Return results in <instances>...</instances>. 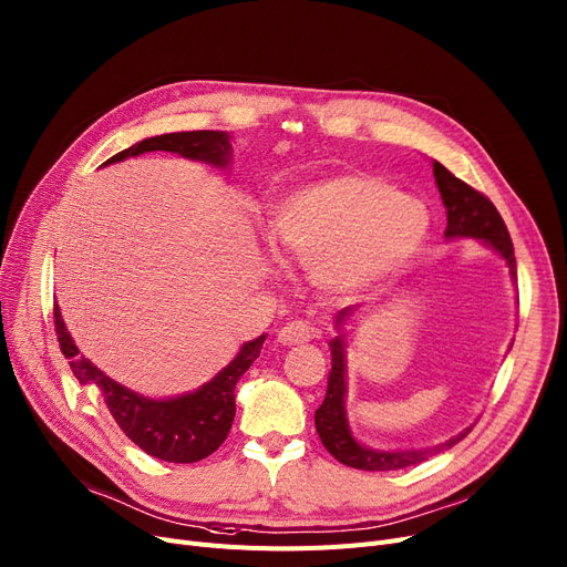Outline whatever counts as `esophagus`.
<instances>
[{
    "label": "esophagus",
    "mask_w": 567,
    "mask_h": 567,
    "mask_svg": "<svg viewBox=\"0 0 567 567\" xmlns=\"http://www.w3.org/2000/svg\"><path fill=\"white\" fill-rule=\"evenodd\" d=\"M317 336L315 327H310L308 322H301V319H297V322H289L285 324L280 331H278V340L282 344H301V342H308Z\"/></svg>",
    "instance_id": "1"
}]
</instances>
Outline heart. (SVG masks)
<instances>
[{
	"label": "heart",
	"instance_id": "1",
	"mask_svg": "<svg viewBox=\"0 0 567 567\" xmlns=\"http://www.w3.org/2000/svg\"><path fill=\"white\" fill-rule=\"evenodd\" d=\"M429 225L420 199L361 171L293 187L274 213L282 250L312 264V278L338 297H361L399 276Z\"/></svg>",
	"mask_w": 567,
	"mask_h": 567
}]
</instances>
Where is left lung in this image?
Instances as JSON below:
<instances>
[{"mask_svg": "<svg viewBox=\"0 0 567 567\" xmlns=\"http://www.w3.org/2000/svg\"><path fill=\"white\" fill-rule=\"evenodd\" d=\"M433 176L437 192L442 196V204L447 210V229L445 238H477L486 248L496 250L505 264L509 266V276L516 280V259H514V245L509 238V231L503 223L501 213L491 204L486 196L471 185L458 181L454 174L442 166L440 162H433ZM354 306L342 308L336 315V331L338 336L329 342L331 348V373L327 384L324 403L315 412V429L322 437V445L331 456H336L340 463L359 467V471H401V467L422 463L440 452L454 447L458 440H463L471 429L442 442V445L426 447V450H371L363 447L361 442L352 435L348 412H344V396H348V361H344V333L342 327L350 322L354 315Z\"/></svg>", "mask_w": 567, "mask_h": 567, "instance_id": "obj_1", "label": "left lung"}]
</instances>
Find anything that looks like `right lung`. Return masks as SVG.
Instances as JSON below:
<instances>
[{
	"label": "right lung",
	"instance_id": "1",
	"mask_svg": "<svg viewBox=\"0 0 567 567\" xmlns=\"http://www.w3.org/2000/svg\"><path fill=\"white\" fill-rule=\"evenodd\" d=\"M155 151L176 153L181 157L206 162L217 168H225L231 162V143L227 132H176L143 138L127 147V151L106 159L104 166ZM55 331L60 350L69 359L76 380L81 384L100 386L113 420L134 445H138L145 454L168 463H196L210 456L227 440L236 414L234 389L243 373L259 357L266 340L264 333L255 340L243 342L234 361L196 391L183 393V396L176 399H147L111 380L79 352L76 342H73L64 327L58 306Z\"/></svg>",
	"mask_w": 567,
	"mask_h": 567
}]
</instances>
